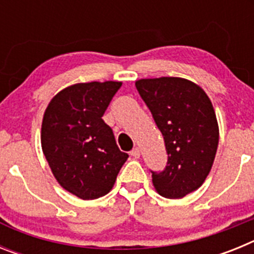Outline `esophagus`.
<instances>
[{
    "label": "esophagus",
    "mask_w": 254,
    "mask_h": 254,
    "mask_svg": "<svg viewBox=\"0 0 254 254\" xmlns=\"http://www.w3.org/2000/svg\"><path fill=\"white\" fill-rule=\"evenodd\" d=\"M131 155H132V156H133V158H136V159H137V158H140V155H141V150L138 149V147H134V149L132 150V151H131Z\"/></svg>",
    "instance_id": "obj_1"
}]
</instances>
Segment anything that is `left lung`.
<instances>
[{
	"mask_svg": "<svg viewBox=\"0 0 254 254\" xmlns=\"http://www.w3.org/2000/svg\"><path fill=\"white\" fill-rule=\"evenodd\" d=\"M136 89L168 154L164 170H151L155 190L167 198H182L202 186L214 163L219 143L214 107L205 91L186 78H142Z\"/></svg>",
	"mask_w": 254,
	"mask_h": 254,
	"instance_id": "obj_1",
	"label": "left lung"
}]
</instances>
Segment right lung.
<instances>
[{
	"mask_svg": "<svg viewBox=\"0 0 254 254\" xmlns=\"http://www.w3.org/2000/svg\"><path fill=\"white\" fill-rule=\"evenodd\" d=\"M121 86L117 81L72 85L60 91L46 109L44 156L58 183L78 198L107 194L128 158L102 118Z\"/></svg>",
	"mask_w": 254,
	"mask_h": 254,
	"instance_id": "right-lung-1",
	"label": "right lung"
}]
</instances>
